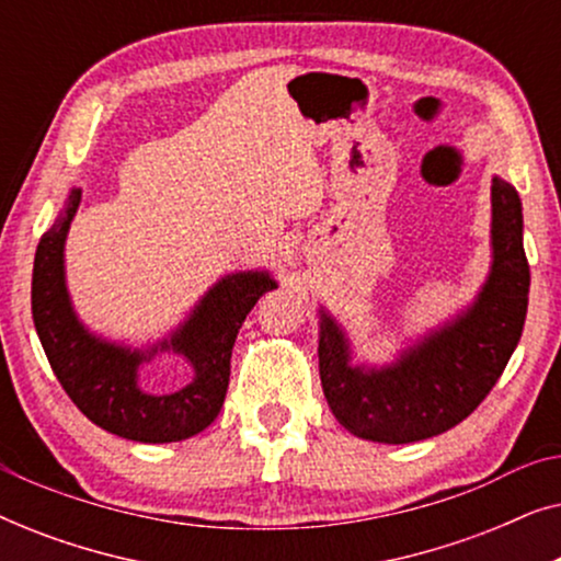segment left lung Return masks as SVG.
I'll list each match as a JSON object with an SVG mask.
<instances>
[{
  "mask_svg": "<svg viewBox=\"0 0 561 561\" xmlns=\"http://www.w3.org/2000/svg\"><path fill=\"white\" fill-rule=\"evenodd\" d=\"M493 265L467 311L426 334L393 365L350 363L342 327L321 311L319 375L334 419L355 436L409 444L465 421L501 378L524 332L528 309V260L518 191L493 179Z\"/></svg>",
  "mask_w": 561,
  "mask_h": 561,
  "instance_id": "1",
  "label": "left lung"
}]
</instances>
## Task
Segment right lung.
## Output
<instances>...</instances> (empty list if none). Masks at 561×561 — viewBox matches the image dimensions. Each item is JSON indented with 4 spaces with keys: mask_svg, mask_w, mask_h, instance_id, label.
I'll list each match as a JSON object with an SVG mask.
<instances>
[{
    "mask_svg": "<svg viewBox=\"0 0 561 561\" xmlns=\"http://www.w3.org/2000/svg\"><path fill=\"white\" fill-rule=\"evenodd\" d=\"M79 204L81 188H73L35 250L33 321L53 373L83 416L122 439L165 444L204 432L225 403L237 332L275 280L260 271L225 275L156 347L129 350L106 342L81 324L66 290L64 244ZM165 348L190 359L195 380L168 397L145 394L136 386V370Z\"/></svg>",
    "mask_w": 561,
    "mask_h": 561,
    "instance_id": "add662e5",
    "label": "right lung"
}]
</instances>
